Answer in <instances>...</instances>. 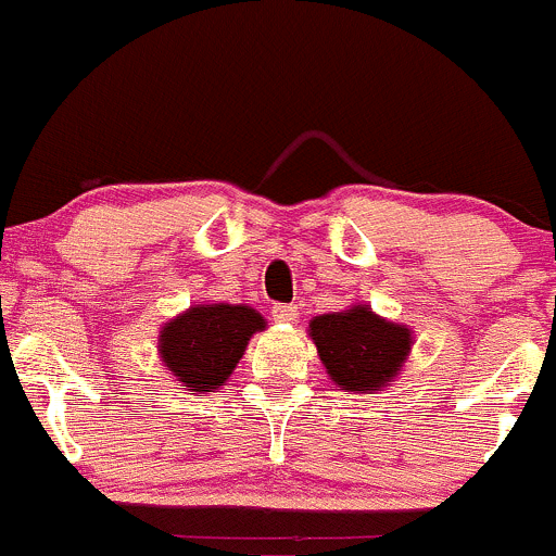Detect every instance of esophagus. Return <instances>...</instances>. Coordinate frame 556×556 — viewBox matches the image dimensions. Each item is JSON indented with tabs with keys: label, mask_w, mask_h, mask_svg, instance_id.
I'll list each match as a JSON object with an SVG mask.
<instances>
[{
	"label": "esophagus",
	"mask_w": 556,
	"mask_h": 556,
	"mask_svg": "<svg viewBox=\"0 0 556 556\" xmlns=\"http://www.w3.org/2000/svg\"><path fill=\"white\" fill-rule=\"evenodd\" d=\"M273 318H276L278 324H296V318H300V307H296V305H276V307H273Z\"/></svg>",
	"instance_id": "1"
}]
</instances>
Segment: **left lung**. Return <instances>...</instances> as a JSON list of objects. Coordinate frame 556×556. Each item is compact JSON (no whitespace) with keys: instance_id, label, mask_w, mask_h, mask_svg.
<instances>
[{"instance_id":"1","label":"left lung","mask_w":556,"mask_h":556,"mask_svg":"<svg viewBox=\"0 0 556 556\" xmlns=\"http://www.w3.org/2000/svg\"><path fill=\"white\" fill-rule=\"evenodd\" d=\"M307 334L329 380L353 393H377L393 386L415 345L409 326L377 316L364 302L316 316Z\"/></svg>"}]
</instances>
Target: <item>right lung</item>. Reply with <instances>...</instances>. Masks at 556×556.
Here are the masks:
<instances>
[{"mask_svg": "<svg viewBox=\"0 0 556 556\" xmlns=\"http://www.w3.org/2000/svg\"><path fill=\"white\" fill-rule=\"evenodd\" d=\"M265 329V316L251 305L200 302L165 320L157 356L187 391H219L243 358L251 337Z\"/></svg>", "mask_w": 556, "mask_h": 556, "instance_id": "1", "label": "right lung"}]
</instances>
